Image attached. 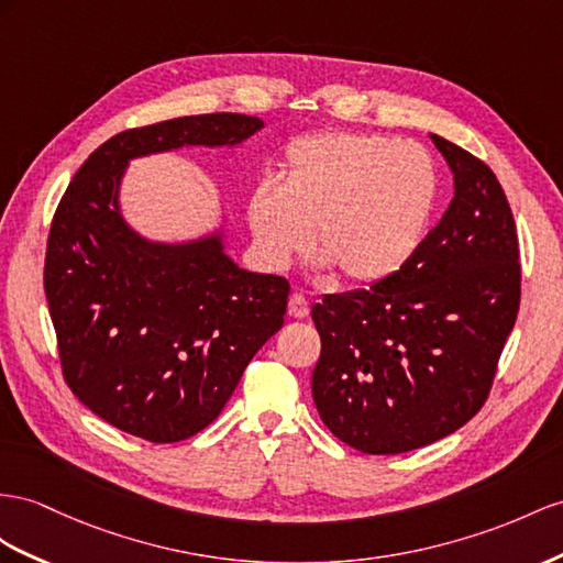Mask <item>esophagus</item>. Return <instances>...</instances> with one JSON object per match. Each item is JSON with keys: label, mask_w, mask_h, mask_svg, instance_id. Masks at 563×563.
Segmentation results:
<instances>
[{"label": "esophagus", "mask_w": 563, "mask_h": 563, "mask_svg": "<svg viewBox=\"0 0 563 563\" xmlns=\"http://www.w3.org/2000/svg\"><path fill=\"white\" fill-rule=\"evenodd\" d=\"M287 313L292 316V319H305V316H309V301L305 295H292L290 301H287Z\"/></svg>", "instance_id": "34e87169"}]
</instances>
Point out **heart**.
Here are the masks:
<instances>
[{
	"instance_id": "1",
	"label": "heart",
	"mask_w": 563,
	"mask_h": 563,
	"mask_svg": "<svg viewBox=\"0 0 563 563\" xmlns=\"http://www.w3.org/2000/svg\"><path fill=\"white\" fill-rule=\"evenodd\" d=\"M438 199L432 156L413 142L376 133L325 131L292 140L280 185L262 180L247 197L256 254L285 268L316 247L354 285H373L419 247Z\"/></svg>"
}]
</instances>
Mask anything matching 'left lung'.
Wrapping results in <instances>:
<instances>
[{
	"label": "left lung",
	"instance_id": "obj_1",
	"mask_svg": "<svg viewBox=\"0 0 563 563\" xmlns=\"http://www.w3.org/2000/svg\"><path fill=\"white\" fill-rule=\"evenodd\" d=\"M430 140L454 173L440 223L395 276L311 309L316 409L364 454L419 450L468 423L521 305L516 223L497 176L459 144Z\"/></svg>",
	"mask_w": 563,
	"mask_h": 563
}]
</instances>
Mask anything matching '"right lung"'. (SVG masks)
Listing matches in <instances>:
<instances>
[{
  "label": "right lung",
  "mask_w": 563,
  "mask_h": 563,
  "mask_svg": "<svg viewBox=\"0 0 563 563\" xmlns=\"http://www.w3.org/2000/svg\"><path fill=\"white\" fill-rule=\"evenodd\" d=\"M262 128L244 113L131 128L85 158L56 207L45 295L64 380L113 428L156 444L197 435L283 325L285 278L240 268L221 235L144 240L119 207L131 158L187 144L225 147Z\"/></svg>",
  "instance_id": "obj_1"
}]
</instances>
